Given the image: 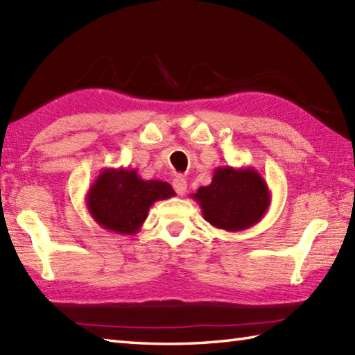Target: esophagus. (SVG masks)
<instances>
[{"instance_id":"34e87169","label":"esophagus","mask_w":355,"mask_h":355,"mask_svg":"<svg viewBox=\"0 0 355 355\" xmlns=\"http://www.w3.org/2000/svg\"><path fill=\"white\" fill-rule=\"evenodd\" d=\"M172 186H173V189H175V192H177L178 195H184V193H186L187 182H186V180H184L182 175H177L175 178H173Z\"/></svg>"}]
</instances>
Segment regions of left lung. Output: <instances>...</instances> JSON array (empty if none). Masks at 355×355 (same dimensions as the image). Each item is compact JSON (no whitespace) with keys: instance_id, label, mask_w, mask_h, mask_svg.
<instances>
[{"instance_id":"obj_1","label":"left lung","mask_w":355,"mask_h":355,"mask_svg":"<svg viewBox=\"0 0 355 355\" xmlns=\"http://www.w3.org/2000/svg\"><path fill=\"white\" fill-rule=\"evenodd\" d=\"M205 220L225 232H241L258 224L267 214L271 192L252 166H218L212 183L192 193Z\"/></svg>"}]
</instances>
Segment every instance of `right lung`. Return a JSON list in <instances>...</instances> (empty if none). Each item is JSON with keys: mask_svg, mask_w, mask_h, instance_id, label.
Instances as JSON below:
<instances>
[{"mask_svg": "<svg viewBox=\"0 0 355 355\" xmlns=\"http://www.w3.org/2000/svg\"><path fill=\"white\" fill-rule=\"evenodd\" d=\"M172 186L160 180H143L137 169L103 168L89 186L85 206L105 230L135 235L155 201L173 197Z\"/></svg>", "mask_w": 355, "mask_h": 355, "instance_id": "add662e5", "label": "right lung"}]
</instances>
